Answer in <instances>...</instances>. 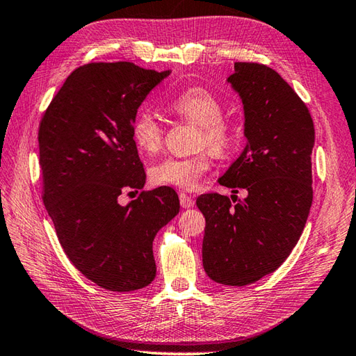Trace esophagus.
I'll return each mask as SVG.
<instances>
[{"label": "esophagus", "instance_id": "1", "mask_svg": "<svg viewBox=\"0 0 356 356\" xmlns=\"http://www.w3.org/2000/svg\"><path fill=\"white\" fill-rule=\"evenodd\" d=\"M179 198H180V204H181V207H184V209L192 207V206H194V202H195L194 198H192V197L188 195V194H185V192H180Z\"/></svg>", "mask_w": 356, "mask_h": 356}]
</instances>
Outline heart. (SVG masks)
I'll return each instance as SVG.
<instances>
[{"label": "heart", "instance_id": "obj_1", "mask_svg": "<svg viewBox=\"0 0 356 356\" xmlns=\"http://www.w3.org/2000/svg\"><path fill=\"white\" fill-rule=\"evenodd\" d=\"M170 110L177 118L198 127L197 146L207 147L213 155L223 156L236 143V128L222 118L220 101L209 90L192 88L185 90L170 104ZM131 136L140 152L154 155L162 146L164 129L159 120L150 111H140L136 116ZM210 161L207 152L185 156L164 158L150 168L152 184L159 186H175L180 189H194L202 175L209 170Z\"/></svg>", "mask_w": 356, "mask_h": 356}]
</instances>
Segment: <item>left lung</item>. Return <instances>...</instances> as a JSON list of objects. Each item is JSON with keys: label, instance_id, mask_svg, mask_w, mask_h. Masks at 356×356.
Masks as SVG:
<instances>
[{"label": "left lung", "instance_id": "1", "mask_svg": "<svg viewBox=\"0 0 356 356\" xmlns=\"http://www.w3.org/2000/svg\"><path fill=\"white\" fill-rule=\"evenodd\" d=\"M227 82L241 98L248 141L219 184L246 189L248 197L232 206L225 195L204 194L197 206L206 218L207 276L245 286L276 271L306 227L314 127L306 104L270 67L236 63Z\"/></svg>", "mask_w": 356, "mask_h": 356}]
</instances>
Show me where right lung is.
<instances>
[{
    "mask_svg": "<svg viewBox=\"0 0 356 356\" xmlns=\"http://www.w3.org/2000/svg\"><path fill=\"white\" fill-rule=\"evenodd\" d=\"M170 73L124 60L82 65L40 124L43 201L58 240L73 266L108 291H137L154 282V238L180 209L168 186L141 192L127 206L118 201L146 184L131 127Z\"/></svg>",
    "mask_w": 356,
    "mask_h": 356,
    "instance_id": "1",
    "label": "right lung"
}]
</instances>
